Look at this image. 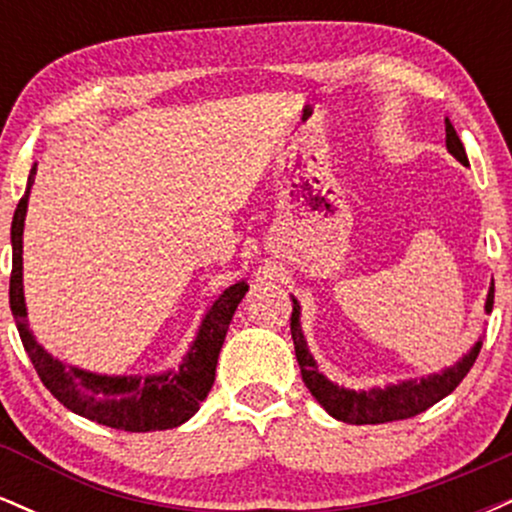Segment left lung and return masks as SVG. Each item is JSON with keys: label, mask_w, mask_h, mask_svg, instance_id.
<instances>
[{"label": "left lung", "mask_w": 512, "mask_h": 512, "mask_svg": "<svg viewBox=\"0 0 512 512\" xmlns=\"http://www.w3.org/2000/svg\"><path fill=\"white\" fill-rule=\"evenodd\" d=\"M445 146H448L450 154L455 156L462 166H467V151H464L460 137H457L455 127H452L448 117H445ZM291 301V337L293 346H296V358L298 366H301L303 383L310 390V395L320 402V407L337 421H344V424H387V421L411 419V416L433 407V404L440 402L443 397H448L450 392L462 383L464 375L469 373V368L477 361L481 351V339H484L479 337V342H474V346L467 354H462V358H457L452 366L438 370V373L399 380V383H390L385 387L351 390V387L332 383L325 373H320L317 361L308 349V342H305V334L301 327V303L293 296ZM484 310L486 313L493 310V284L489 286V293H486Z\"/></svg>", "instance_id": "obj_1"}]
</instances>
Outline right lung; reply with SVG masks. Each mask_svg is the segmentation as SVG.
Returning a JSON list of instances; mask_svg holds the SVG:
<instances>
[{
	"instance_id": "right-lung-1",
	"label": "right lung",
	"mask_w": 512,
	"mask_h": 512,
	"mask_svg": "<svg viewBox=\"0 0 512 512\" xmlns=\"http://www.w3.org/2000/svg\"><path fill=\"white\" fill-rule=\"evenodd\" d=\"M35 166L31 168L26 192H23L19 207L14 211V221H11L9 305L16 320V330L21 334L23 349L38 370L40 380L69 411L88 421H96V424L117 428V431H166V428L185 424L197 414L199 404L204 402L214 385L219 351L233 313L250 289L248 281H236L209 305L178 368L151 375H105L69 366L52 356L28 327L26 296H23V223H26L28 197H31L35 170H38Z\"/></svg>"
}]
</instances>
